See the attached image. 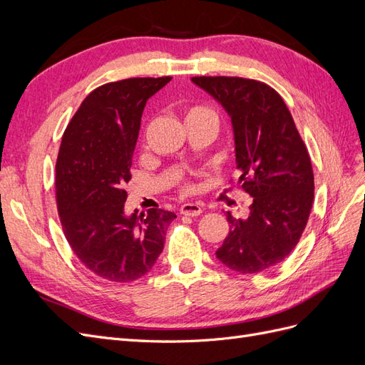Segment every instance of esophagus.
I'll use <instances>...</instances> for the list:
<instances>
[{"instance_id":"34e87169","label":"esophagus","mask_w":365,"mask_h":365,"mask_svg":"<svg viewBox=\"0 0 365 365\" xmlns=\"http://www.w3.org/2000/svg\"><path fill=\"white\" fill-rule=\"evenodd\" d=\"M180 213L184 215V216H192V217H195V216H200V215L202 213V208H201V205L190 204V202H189V204L181 205Z\"/></svg>"}]
</instances>
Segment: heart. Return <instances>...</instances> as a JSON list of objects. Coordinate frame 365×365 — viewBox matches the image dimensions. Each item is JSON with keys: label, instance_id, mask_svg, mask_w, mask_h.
Listing matches in <instances>:
<instances>
[{"label": "heart", "instance_id": "b5f03b06", "mask_svg": "<svg viewBox=\"0 0 365 365\" xmlns=\"http://www.w3.org/2000/svg\"><path fill=\"white\" fill-rule=\"evenodd\" d=\"M187 118H215V120H216V115H215V113H213L210 108L196 105V106H190L189 109H187L185 120H187ZM184 190H185V192L193 190V185L189 184V182L184 184Z\"/></svg>", "mask_w": 365, "mask_h": 365}]
</instances>
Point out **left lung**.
I'll return each mask as SVG.
<instances>
[{"instance_id":"8db88e82","label":"left lung","mask_w":365,"mask_h":365,"mask_svg":"<svg viewBox=\"0 0 365 365\" xmlns=\"http://www.w3.org/2000/svg\"><path fill=\"white\" fill-rule=\"evenodd\" d=\"M192 82L231 117L237 184L252 197L247 219L227 213L230 233L216 257L240 274L264 271L295 248L311 215L314 172L306 145L269 85L228 76H197Z\"/></svg>"}]
</instances>
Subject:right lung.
I'll list each match as a JSON object with an SVG mask.
<instances>
[{"mask_svg": "<svg viewBox=\"0 0 365 365\" xmlns=\"http://www.w3.org/2000/svg\"><path fill=\"white\" fill-rule=\"evenodd\" d=\"M172 77H132L86 96L63 132L56 161V204L74 254L115 283L148 274L164 248L175 213L150 208L125 215L132 155L149 98Z\"/></svg>", "mask_w": 365, "mask_h": 365, "instance_id": "1", "label": "right lung"}]
</instances>
